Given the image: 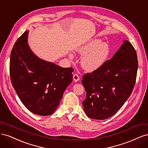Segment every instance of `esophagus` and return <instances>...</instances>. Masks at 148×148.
<instances>
[{"label": "esophagus", "instance_id": "esophagus-1", "mask_svg": "<svg viewBox=\"0 0 148 148\" xmlns=\"http://www.w3.org/2000/svg\"><path fill=\"white\" fill-rule=\"evenodd\" d=\"M73 78L74 82H77L79 80V77L77 74H74L73 76Z\"/></svg>", "mask_w": 148, "mask_h": 148}]
</instances>
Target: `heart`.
<instances>
[{"instance_id": "b5f03b06", "label": "heart", "mask_w": 148, "mask_h": 148, "mask_svg": "<svg viewBox=\"0 0 148 148\" xmlns=\"http://www.w3.org/2000/svg\"><path fill=\"white\" fill-rule=\"evenodd\" d=\"M77 52L83 56L80 63L83 70L92 72L99 69L106 63L110 54V47L107 42H102L101 39L95 38L77 48ZM69 57L73 59L71 54Z\"/></svg>"}]
</instances>
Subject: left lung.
<instances>
[{
    "label": "left lung",
    "mask_w": 148,
    "mask_h": 148,
    "mask_svg": "<svg viewBox=\"0 0 148 148\" xmlns=\"http://www.w3.org/2000/svg\"><path fill=\"white\" fill-rule=\"evenodd\" d=\"M137 70L136 51L125 40L99 69L83 75L86 97L82 103L88 117L104 120L117 113L132 94Z\"/></svg>",
    "instance_id": "8db88e82"
}]
</instances>
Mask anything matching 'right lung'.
I'll list each match as a JSON object with an SVG mask.
<instances>
[{
	"instance_id": "right-lung-1",
	"label": "right lung",
	"mask_w": 148,
	"mask_h": 148,
	"mask_svg": "<svg viewBox=\"0 0 148 148\" xmlns=\"http://www.w3.org/2000/svg\"><path fill=\"white\" fill-rule=\"evenodd\" d=\"M28 31L18 39L11 52L12 83L22 103L31 112L50 115L72 82L73 69L62 68L35 55L28 43Z\"/></svg>"
}]
</instances>
